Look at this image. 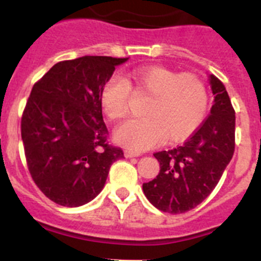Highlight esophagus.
Masks as SVG:
<instances>
[{
    "instance_id": "1",
    "label": "esophagus",
    "mask_w": 261,
    "mask_h": 261,
    "mask_svg": "<svg viewBox=\"0 0 261 261\" xmlns=\"http://www.w3.org/2000/svg\"><path fill=\"white\" fill-rule=\"evenodd\" d=\"M125 156L127 157V159H131V157H138V156H139V153H136V152H133V151H128V149H126Z\"/></svg>"
}]
</instances>
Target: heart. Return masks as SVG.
Here are the masks:
<instances>
[{"label":"heart","mask_w":261,"mask_h":261,"mask_svg":"<svg viewBox=\"0 0 261 261\" xmlns=\"http://www.w3.org/2000/svg\"><path fill=\"white\" fill-rule=\"evenodd\" d=\"M151 95L145 118L130 119L114 133V139L133 151H145L165 138L177 143L198 130L208 109V92L200 76L160 66L143 67L125 76H113L102 87L100 101L110 119H121L128 112L130 88Z\"/></svg>","instance_id":"1"}]
</instances>
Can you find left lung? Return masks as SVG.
<instances>
[{"instance_id":"left-lung-1","label":"left lung","mask_w":261,"mask_h":261,"mask_svg":"<svg viewBox=\"0 0 261 261\" xmlns=\"http://www.w3.org/2000/svg\"><path fill=\"white\" fill-rule=\"evenodd\" d=\"M208 81L215 96L210 117L183 145L154 153L160 173L143 183L148 200L163 212L177 215L199 205L234 154L236 112L222 82L213 74Z\"/></svg>"}]
</instances>
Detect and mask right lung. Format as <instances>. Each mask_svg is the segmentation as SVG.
Listing matches in <instances>:
<instances>
[{"label": "right lung", "instance_id": "add662e5", "mask_svg": "<svg viewBox=\"0 0 261 261\" xmlns=\"http://www.w3.org/2000/svg\"><path fill=\"white\" fill-rule=\"evenodd\" d=\"M128 58L84 56L56 63L32 87L22 140L32 179L46 198L81 206L97 196L110 165L123 157L107 143L100 101L116 66Z\"/></svg>", "mask_w": 261, "mask_h": 261}]
</instances>
